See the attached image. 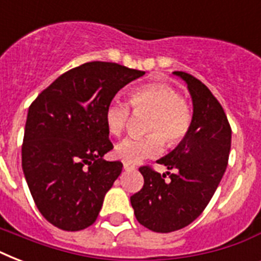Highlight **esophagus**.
Returning <instances> with one entry per match:
<instances>
[{"label": "esophagus", "mask_w": 261, "mask_h": 261, "mask_svg": "<svg viewBox=\"0 0 261 261\" xmlns=\"http://www.w3.org/2000/svg\"><path fill=\"white\" fill-rule=\"evenodd\" d=\"M123 169H124V171H133V169H135V167L128 163H123Z\"/></svg>", "instance_id": "obj_1"}]
</instances>
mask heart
<instances>
[{
  "label": "heart",
  "instance_id": "heart-1",
  "mask_svg": "<svg viewBox=\"0 0 261 261\" xmlns=\"http://www.w3.org/2000/svg\"><path fill=\"white\" fill-rule=\"evenodd\" d=\"M130 104L135 112H149L146 130L153 131L143 137H128L115 147V154L124 163L138 164L163 153L164 136L169 145L181 142L192 123V110L173 87L168 84H149L137 88L130 94ZM130 118L126 102L111 101L104 112L107 130L120 135Z\"/></svg>",
  "mask_w": 261,
  "mask_h": 261
}]
</instances>
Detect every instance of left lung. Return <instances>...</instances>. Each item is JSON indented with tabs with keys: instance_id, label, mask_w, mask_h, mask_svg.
Instances as JSON below:
<instances>
[{
	"instance_id": "8db88e82",
	"label": "left lung",
	"mask_w": 261,
	"mask_h": 261,
	"mask_svg": "<svg viewBox=\"0 0 261 261\" xmlns=\"http://www.w3.org/2000/svg\"><path fill=\"white\" fill-rule=\"evenodd\" d=\"M186 83L192 98V123L187 135L157 163L171 172L160 174L139 168L142 190L130 198L141 225L157 233L188 226L206 208L226 171L231 128L226 115L210 89L184 71H173Z\"/></svg>"
}]
</instances>
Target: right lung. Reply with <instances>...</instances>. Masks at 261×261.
<instances>
[{"label":"right lung","mask_w":261,"mask_h":261,"mask_svg":"<svg viewBox=\"0 0 261 261\" xmlns=\"http://www.w3.org/2000/svg\"><path fill=\"white\" fill-rule=\"evenodd\" d=\"M145 71L88 62L66 71L31 104L21 147L22 172L35 204L54 226L83 230L122 173L106 161L114 149L104 112L115 94Z\"/></svg>","instance_id":"right-lung-1"}]
</instances>
